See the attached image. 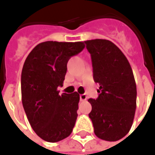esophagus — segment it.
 Wrapping results in <instances>:
<instances>
[{
	"label": "esophagus",
	"mask_w": 155,
	"mask_h": 155,
	"mask_svg": "<svg viewBox=\"0 0 155 155\" xmlns=\"http://www.w3.org/2000/svg\"><path fill=\"white\" fill-rule=\"evenodd\" d=\"M87 100V96L85 94H81L80 95V101H86Z\"/></svg>",
	"instance_id": "esophagus-1"
}]
</instances>
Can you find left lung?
I'll return each instance as SVG.
<instances>
[{
  "label": "left lung",
  "instance_id": "1",
  "mask_svg": "<svg viewBox=\"0 0 155 155\" xmlns=\"http://www.w3.org/2000/svg\"><path fill=\"white\" fill-rule=\"evenodd\" d=\"M91 53L93 78L98 83L97 99L90 98L89 114L95 134L102 140L116 141L128 134L136 109V84L127 58L107 39L84 41Z\"/></svg>",
  "mask_w": 155,
  "mask_h": 155
}]
</instances>
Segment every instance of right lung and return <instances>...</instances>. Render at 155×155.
Here are the masks:
<instances>
[{"label": "right lung", "mask_w": 155, "mask_h": 155, "mask_svg": "<svg viewBox=\"0 0 155 155\" xmlns=\"http://www.w3.org/2000/svg\"><path fill=\"white\" fill-rule=\"evenodd\" d=\"M84 48L83 42L45 41L28 54L21 72V98L34 132L48 142L68 137L78 117L79 94L63 93L67 63Z\"/></svg>", "instance_id": "add662e5"}]
</instances>
